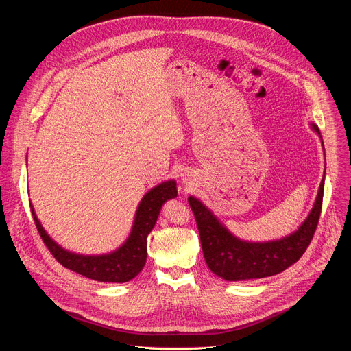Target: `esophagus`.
Instances as JSON below:
<instances>
[{
    "label": "esophagus",
    "instance_id": "1",
    "mask_svg": "<svg viewBox=\"0 0 351 351\" xmlns=\"http://www.w3.org/2000/svg\"><path fill=\"white\" fill-rule=\"evenodd\" d=\"M182 180H183V183H186V184H187V183H190V180H191V179H190V175L183 173V175H182Z\"/></svg>",
    "mask_w": 351,
    "mask_h": 351
}]
</instances>
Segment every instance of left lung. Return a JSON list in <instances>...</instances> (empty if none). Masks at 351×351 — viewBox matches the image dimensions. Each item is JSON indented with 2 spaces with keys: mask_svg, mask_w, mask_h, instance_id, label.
Instances as JSON below:
<instances>
[{
  "mask_svg": "<svg viewBox=\"0 0 351 351\" xmlns=\"http://www.w3.org/2000/svg\"><path fill=\"white\" fill-rule=\"evenodd\" d=\"M311 129L319 136L315 123ZM325 173L321 180L313 210L293 233L276 240L248 241L234 236L214 213L198 198L190 195L189 204L194 213L199 240L208 268L219 278L230 282L261 279L280 274L304 254L319 221Z\"/></svg>",
  "mask_w": 351,
  "mask_h": 351,
  "instance_id": "obj_1",
  "label": "left lung"
}]
</instances>
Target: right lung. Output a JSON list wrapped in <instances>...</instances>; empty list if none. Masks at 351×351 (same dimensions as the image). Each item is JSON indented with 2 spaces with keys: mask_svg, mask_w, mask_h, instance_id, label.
<instances>
[{
  "mask_svg": "<svg viewBox=\"0 0 351 351\" xmlns=\"http://www.w3.org/2000/svg\"><path fill=\"white\" fill-rule=\"evenodd\" d=\"M178 197L176 180L171 179L149 189L141 198L134 214L128 239L117 250L107 254L84 256L65 250L43 228L33 206L32 214L37 230L56 260L65 268L97 282L123 283L140 274L147 260V236L153 230L165 202Z\"/></svg>",
  "mask_w": 351,
  "mask_h": 351,
  "instance_id": "1",
  "label": "right lung"
}]
</instances>
